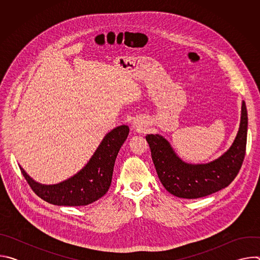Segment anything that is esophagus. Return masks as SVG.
Wrapping results in <instances>:
<instances>
[{"instance_id": "34e87169", "label": "esophagus", "mask_w": 260, "mask_h": 260, "mask_svg": "<svg viewBox=\"0 0 260 260\" xmlns=\"http://www.w3.org/2000/svg\"><path fill=\"white\" fill-rule=\"evenodd\" d=\"M144 122L140 121V120H135L133 121V128L137 129V131H143L144 129Z\"/></svg>"}]
</instances>
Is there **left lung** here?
Returning <instances> with one entry per match:
<instances>
[{
	"label": "left lung",
	"instance_id": "8db88e82",
	"mask_svg": "<svg viewBox=\"0 0 260 260\" xmlns=\"http://www.w3.org/2000/svg\"><path fill=\"white\" fill-rule=\"evenodd\" d=\"M248 114L242 102L238 134L229 149L207 164H189L182 160L171 143L161 135H147L152 160L164 187L182 199H199L217 192L237 177L246 152Z\"/></svg>",
	"mask_w": 260,
	"mask_h": 260
}]
</instances>
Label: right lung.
I'll use <instances>...</instances> for the list:
<instances>
[{"instance_id":"obj_1","label":"right lung","mask_w":260,"mask_h":260,"mask_svg":"<svg viewBox=\"0 0 260 260\" xmlns=\"http://www.w3.org/2000/svg\"><path fill=\"white\" fill-rule=\"evenodd\" d=\"M128 133L127 125H120L109 132L87 164L74 176L56 184L37 182L18 166L30 188L45 202L56 206H86L107 193L117 154Z\"/></svg>"}]
</instances>
